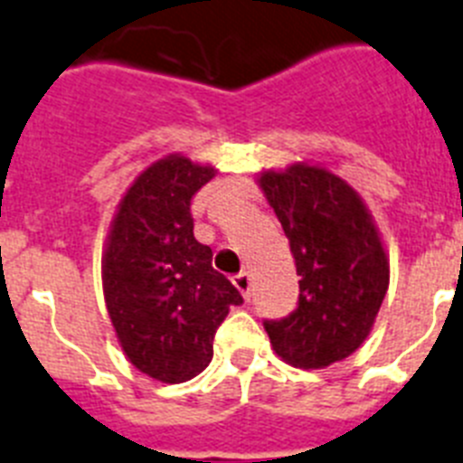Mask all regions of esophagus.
I'll use <instances>...</instances> for the list:
<instances>
[{"instance_id": "1", "label": "esophagus", "mask_w": 463, "mask_h": 463, "mask_svg": "<svg viewBox=\"0 0 463 463\" xmlns=\"http://www.w3.org/2000/svg\"><path fill=\"white\" fill-rule=\"evenodd\" d=\"M232 285L238 287L240 294H242V297L250 301V298H251V278H250V273L235 275V278H232Z\"/></svg>"}]
</instances>
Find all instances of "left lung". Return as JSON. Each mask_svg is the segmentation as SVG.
Listing matches in <instances>:
<instances>
[{
	"label": "left lung",
	"mask_w": 463,
	"mask_h": 463,
	"mask_svg": "<svg viewBox=\"0 0 463 463\" xmlns=\"http://www.w3.org/2000/svg\"><path fill=\"white\" fill-rule=\"evenodd\" d=\"M256 184L282 223L298 275L297 310L263 322L273 351L301 370L345 360L370 336L391 278L374 216L327 166L294 162L259 172Z\"/></svg>",
	"instance_id": "8db88e82"
}]
</instances>
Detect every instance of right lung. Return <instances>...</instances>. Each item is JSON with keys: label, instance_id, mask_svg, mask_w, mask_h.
<instances>
[{"label": "right lung", "instance_id": "obj_1", "mask_svg": "<svg viewBox=\"0 0 463 463\" xmlns=\"http://www.w3.org/2000/svg\"><path fill=\"white\" fill-rule=\"evenodd\" d=\"M216 166L172 153L146 166L119 200L100 278L112 329L136 370L184 383L213 355V334L242 304L193 235L190 200Z\"/></svg>", "mask_w": 463, "mask_h": 463}]
</instances>
